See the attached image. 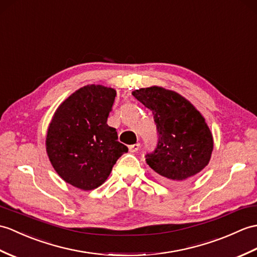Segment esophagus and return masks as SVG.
Returning <instances> with one entry per match:
<instances>
[{
    "instance_id": "obj_1",
    "label": "esophagus",
    "mask_w": 257,
    "mask_h": 257,
    "mask_svg": "<svg viewBox=\"0 0 257 257\" xmlns=\"http://www.w3.org/2000/svg\"><path fill=\"white\" fill-rule=\"evenodd\" d=\"M140 149V143H136V145H131V146H129V151L131 152V153H135V152H137Z\"/></svg>"
}]
</instances>
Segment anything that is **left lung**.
Segmentation results:
<instances>
[{
  "instance_id": "left-lung-1",
  "label": "left lung",
  "mask_w": 257,
  "mask_h": 257,
  "mask_svg": "<svg viewBox=\"0 0 257 257\" xmlns=\"http://www.w3.org/2000/svg\"><path fill=\"white\" fill-rule=\"evenodd\" d=\"M150 109L159 141L147 163L163 182L180 185L190 182L208 165L213 150L212 134L199 110L178 94L161 86L133 92Z\"/></svg>"
}]
</instances>
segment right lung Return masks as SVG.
Returning <instances> with one entry per match:
<instances>
[{
	"instance_id": "1",
	"label": "right lung",
	"mask_w": 257,
	"mask_h": 257,
	"mask_svg": "<svg viewBox=\"0 0 257 257\" xmlns=\"http://www.w3.org/2000/svg\"><path fill=\"white\" fill-rule=\"evenodd\" d=\"M116 91L86 85L63 100L53 114L46 137V151L62 180L82 190L97 188L109 176L128 148L118 141L107 118Z\"/></svg>"
}]
</instances>
